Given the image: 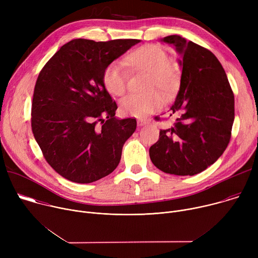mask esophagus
Wrapping results in <instances>:
<instances>
[{
    "label": "esophagus",
    "instance_id": "esophagus-1",
    "mask_svg": "<svg viewBox=\"0 0 258 258\" xmlns=\"http://www.w3.org/2000/svg\"><path fill=\"white\" fill-rule=\"evenodd\" d=\"M145 124H147V120H145V119H140V120H138V125H139V126H143V125H145Z\"/></svg>",
    "mask_w": 258,
    "mask_h": 258
}]
</instances>
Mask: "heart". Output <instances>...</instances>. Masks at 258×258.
<instances>
[{
  "label": "heart",
  "mask_w": 258,
  "mask_h": 258,
  "mask_svg": "<svg viewBox=\"0 0 258 258\" xmlns=\"http://www.w3.org/2000/svg\"><path fill=\"white\" fill-rule=\"evenodd\" d=\"M170 56L155 45L144 46L126 58V64L137 70L148 72L150 78L144 94H131L120 103L122 114L143 118L158 110L163 104L164 96H172L178 87V77L170 67ZM128 75L121 61H113L104 70L103 83L106 89L115 96H122L127 89ZM157 91H155V90Z\"/></svg>",
  "instance_id": "heart-1"
}]
</instances>
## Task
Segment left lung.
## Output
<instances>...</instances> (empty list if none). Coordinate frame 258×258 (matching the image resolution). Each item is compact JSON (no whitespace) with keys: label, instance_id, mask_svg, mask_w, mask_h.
Masks as SVG:
<instances>
[{"label":"left lung","instance_id":"8db88e82","mask_svg":"<svg viewBox=\"0 0 258 258\" xmlns=\"http://www.w3.org/2000/svg\"><path fill=\"white\" fill-rule=\"evenodd\" d=\"M162 42L173 45L180 55V85L170 108V116L177 117L173 126L160 131L149 154L163 172L194 175L213 164L229 145L235 118L234 94L212 52L176 34L165 36Z\"/></svg>","mask_w":258,"mask_h":258}]
</instances>
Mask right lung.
Listing matches in <instances>:
<instances>
[{
    "instance_id": "add662e5",
    "label": "right lung",
    "mask_w": 258,
    "mask_h": 258,
    "mask_svg": "<svg viewBox=\"0 0 258 258\" xmlns=\"http://www.w3.org/2000/svg\"><path fill=\"white\" fill-rule=\"evenodd\" d=\"M140 40L68 42L36 80L31 130L43 155L63 177L96 181L118 165L136 118L115 117L117 105L103 83L105 68Z\"/></svg>"
}]
</instances>
